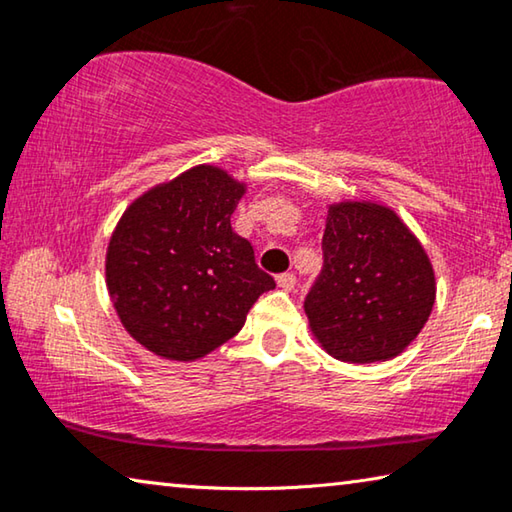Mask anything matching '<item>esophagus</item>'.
I'll use <instances>...</instances> for the list:
<instances>
[{
  "label": "esophagus",
  "instance_id": "34e87169",
  "mask_svg": "<svg viewBox=\"0 0 512 512\" xmlns=\"http://www.w3.org/2000/svg\"><path fill=\"white\" fill-rule=\"evenodd\" d=\"M296 275L293 273H282V275H277V287L280 289H284V291H293L296 289Z\"/></svg>",
  "mask_w": 512,
  "mask_h": 512
}]
</instances>
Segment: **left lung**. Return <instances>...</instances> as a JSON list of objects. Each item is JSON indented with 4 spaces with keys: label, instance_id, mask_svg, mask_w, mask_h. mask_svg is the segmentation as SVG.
I'll return each instance as SVG.
<instances>
[{
    "label": "left lung",
    "instance_id": "8db88e82",
    "mask_svg": "<svg viewBox=\"0 0 512 512\" xmlns=\"http://www.w3.org/2000/svg\"><path fill=\"white\" fill-rule=\"evenodd\" d=\"M436 302L418 237L391 207L329 205L323 268L305 298L311 334L339 361H388L409 348Z\"/></svg>",
    "mask_w": 512,
    "mask_h": 512
}]
</instances>
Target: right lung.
<instances>
[{
  "label": "right lung",
  "instance_id": "right-lung-1",
  "mask_svg": "<svg viewBox=\"0 0 512 512\" xmlns=\"http://www.w3.org/2000/svg\"><path fill=\"white\" fill-rule=\"evenodd\" d=\"M246 185L212 164L180 173L128 205L106 255V282L126 332L171 361L230 341L275 280L230 225Z\"/></svg>",
  "mask_w": 512,
  "mask_h": 512
}]
</instances>
